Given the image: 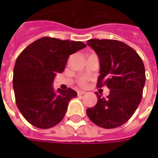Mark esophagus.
Instances as JSON below:
<instances>
[{"instance_id":"esophagus-1","label":"esophagus","mask_w":158,"mask_h":158,"mask_svg":"<svg viewBox=\"0 0 158 158\" xmlns=\"http://www.w3.org/2000/svg\"><path fill=\"white\" fill-rule=\"evenodd\" d=\"M84 94H85V91H83V90H79L78 91V96H82Z\"/></svg>"}]
</instances>
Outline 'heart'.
I'll use <instances>...</instances> for the list:
<instances>
[{
  "label": "heart",
  "instance_id": "heart-1",
  "mask_svg": "<svg viewBox=\"0 0 158 158\" xmlns=\"http://www.w3.org/2000/svg\"><path fill=\"white\" fill-rule=\"evenodd\" d=\"M80 85H86V80H85V79H82V80L80 81Z\"/></svg>",
  "mask_w": 158,
  "mask_h": 158
}]
</instances>
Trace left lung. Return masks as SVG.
Instances as JSON below:
<instances>
[{"label":"left lung","instance_id":"obj_1","mask_svg":"<svg viewBox=\"0 0 158 158\" xmlns=\"http://www.w3.org/2000/svg\"><path fill=\"white\" fill-rule=\"evenodd\" d=\"M87 45L96 52L100 62L97 86L110 89L106 99L98 93L97 103L86 113L95 124L113 129L129 120L139 106L146 83L145 67L137 52L123 42L92 39Z\"/></svg>","mask_w":158,"mask_h":158}]
</instances>
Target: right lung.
<instances>
[{"label":"right lung","mask_w":158,"mask_h":158,"mask_svg":"<svg viewBox=\"0 0 158 158\" xmlns=\"http://www.w3.org/2000/svg\"><path fill=\"white\" fill-rule=\"evenodd\" d=\"M85 46L81 41L43 37L20 53L12 84L18 108L29 123L49 129L62 121L77 92L71 88L55 91L52 84L56 75L63 72L69 56Z\"/></svg>","instance_id":"1"}]
</instances>
